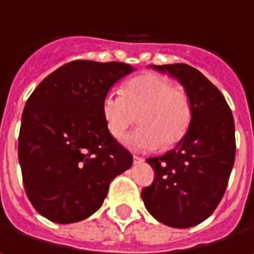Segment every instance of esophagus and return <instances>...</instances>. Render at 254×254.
<instances>
[{
    "instance_id": "1",
    "label": "esophagus",
    "mask_w": 254,
    "mask_h": 254,
    "mask_svg": "<svg viewBox=\"0 0 254 254\" xmlns=\"http://www.w3.org/2000/svg\"><path fill=\"white\" fill-rule=\"evenodd\" d=\"M144 162V159L142 157H139V156H133V163L135 165H139V163H142Z\"/></svg>"
}]
</instances>
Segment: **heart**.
<instances>
[{"mask_svg":"<svg viewBox=\"0 0 254 254\" xmlns=\"http://www.w3.org/2000/svg\"><path fill=\"white\" fill-rule=\"evenodd\" d=\"M141 125L125 138L133 150L153 151L172 147L184 138L191 122V101L184 88L169 77L142 73L129 79L121 95L107 94L101 101V118L107 132L119 139L135 122Z\"/></svg>","mask_w":254,"mask_h":254,"instance_id":"obj_1","label":"heart"}]
</instances>
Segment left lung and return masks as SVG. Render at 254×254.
<instances>
[{"label": "left lung", "instance_id": "8db88e82", "mask_svg": "<svg viewBox=\"0 0 254 254\" xmlns=\"http://www.w3.org/2000/svg\"><path fill=\"white\" fill-rule=\"evenodd\" d=\"M151 67L184 86L191 101V122L175 148L147 159L154 181L141 197L159 222L190 228L213 213L227 190L235 159L234 118L221 91L197 69L182 63Z\"/></svg>", "mask_w": 254, "mask_h": 254}]
</instances>
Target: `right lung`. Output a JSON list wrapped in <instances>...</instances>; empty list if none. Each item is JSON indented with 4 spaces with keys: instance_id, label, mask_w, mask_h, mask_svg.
Here are the masks:
<instances>
[{
    "instance_id": "add662e5",
    "label": "right lung",
    "mask_w": 254,
    "mask_h": 254,
    "mask_svg": "<svg viewBox=\"0 0 254 254\" xmlns=\"http://www.w3.org/2000/svg\"><path fill=\"white\" fill-rule=\"evenodd\" d=\"M130 64L70 62L45 77L26 101L19 162L27 198L39 215L73 224L95 213L132 154L106 129L101 101Z\"/></svg>"
}]
</instances>
